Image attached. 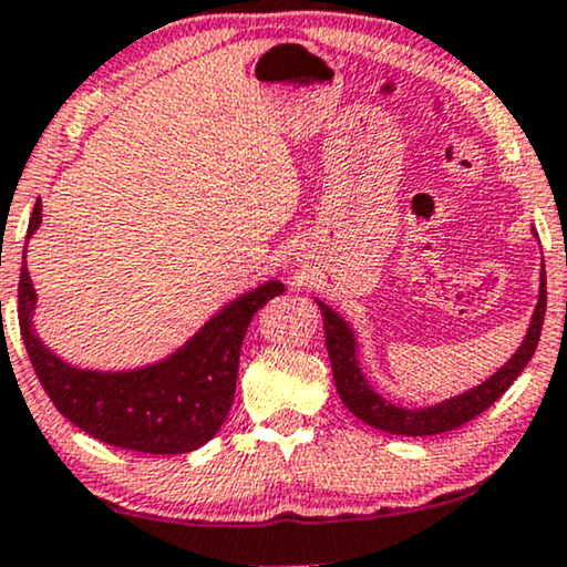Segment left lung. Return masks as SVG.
Here are the masks:
<instances>
[{"mask_svg":"<svg viewBox=\"0 0 567 567\" xmlns=\"http://www.w3.org/2000/svg\"><path fill=\"white\" fill-rule=\"evenodd\" d=\"M321 306V317H324V334H327V350L329 361H332V374L337 392H340L342 403L348 405V411L358 415L361 421H367L369 426L382 429L390 434H403V436H432L442 432H453V429L468 424L471 419L482 415L486 408L497 403L505 395L507 386H511L526 363L532 361L539 346V334L544 324V311H547V275L542 267V288H539V303L532 317V327H528L526 340L518 348L511 361L497 371L492 379H486L484 384L474 386L471 392H463L453 400H444L440 405L432 408H419V411H405L386 403L384 398H379L371 390L367 379H363L361 369L355 361V340L346 321H342L332 308Z\"/></svg>","mask_w":567,"mask_h":567,"instance_id":"left-lung-1","label":"left lung"}]
</instances>
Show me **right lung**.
Here are the masks:
<instances>
[{
    "label": "right lung",
    "instance_id": "obj_1",
    "mask_svg": "<svg viewBox=\"0 0 567 567\" xmlns=\"http://www.w3.org/2000/svg\"><path fill=\"white\" fill-rule=\"evenodd\" d=\"M39 225L41 200L33 206L28 238ZM282 292L279 282L261 285L206 321L167 361L125 374L73 369L41 346L31 329L35 290L25 261L18 282V319L35 377L64 419L114 447L177 455L206 444L225 424L238 382L243 337L254 313Z\"/></svg>",
    "mask_w": 567,
    "mask_h": 567
}]
</instances>
